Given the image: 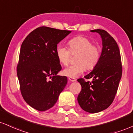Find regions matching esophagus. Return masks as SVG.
<instances>
[{
    "label": "esophagus",
    "mask_w": 133,
    "mask_h": 133,
    "mask_svg": "<svg viewBox=\"0 0 133 133\" xmlns=\"http://www.w3.org/2000/svg\"><path fill=\"white\" fill-rule=\"evenodd\" d=\"M68 79L70 81H71V82H75V81H76V79H75L74 77H69Z\"/></svg>",
    "instance_id": "esophagus-1"
}]
</instances>
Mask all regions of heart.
Instances as JSON below:
<instances>
[{
  "label": "heart",
  "mask_w": 133,
  "mask_h": 133,
  "mask_svg": "<svg viewBox=\"0 0 133 133\" xmlns=\"http://www.w3.org/2000/svg\"><path fill=\"white\" fill-rule=\"evenodd\" d=\"M69 49L62 44L56 48V55L62 64L69 63L71 54L77 53L74 64L67 67L63 70V74L69 77H76L84 72L85 69L92 70L100 59L101 46L93 44L92 41L84 36H76L68 42Z\"/></svg>",
  "instance_id": "1"
}]
</instances>
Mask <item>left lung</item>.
I'll return each instance as SVG.
<instances>
[{
	"label": "left lung",
	"instance_id": "8db88e82",
	"mask_svg": "<svg viewBox=\"0 0 133 133\" xmlns=\"http://www.w3.org/2000/svg\"><path fill=\"white\" fill-rule=\"evenodd\" d=\"M97 32L102 39L101 57L93 71L77 79L82 87L77 97L80 107L87 112L95 113L107 109L112 103L117 92L122 76V64L119 49L114 38L103 30H91Z\"/></svg>",
	"mask_w": 133,
	"mask_h": 133
}]
</instances>
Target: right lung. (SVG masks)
<instances>
[{"instance_id": "1", "label": "right lung", "mask_w": 133, "mask_h": 133, "mask_svg": "<svg viewBox=\"0 0 133 133\" xmlns=\"http://www.w3.org/2000/svg\"><path fill=\"white\" fill-rule=\"evenodd\" d=\"M71 32L38 27L25 38L21 46L17 67L20 92L25 101L38 111L53 107L68 83L67 77L57 76L62 68L56 48Z\"/></svg>"}]
</instances>
